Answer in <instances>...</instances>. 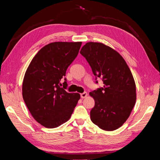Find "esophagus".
Wrapping results in <instances>:
<instances>
[{
    "mask_svg": "<svg viewBox=\"0 0 160 160\" xmlns=\"http://www.w3.org/2000/svg\"><path fill=\"white\" fill-rule=\"evenodd\" d=\"M80 96H81V98H82V99H83V98H85L88 96V94H87V92H84L82 93H81Z\"/></svg>",
    "mask_w": 160,
    "mask_h": 160,
    "instance_id": "obj_1",
    "label": "esophagus"
}]
</instances>
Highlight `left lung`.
Here are the masks:
<instances>
[{"mask_svg":"<svg viewBox=\"0 0 160 160\" xmlns=\"http://www.w3.org/2000/svg\"><path fill=\"white\" fill-rule=\"evenodd\" d=\"M80 53L104 84L102 88L89 93L95 100L91 120L102 130H116L127 120L136 102V86L131 71L120 54L103 43L87 42Z\"/></svg>","mask_w":160,"mask_h":160,"instance_id":"8db88e82","label":"left lung"}]
</instances>
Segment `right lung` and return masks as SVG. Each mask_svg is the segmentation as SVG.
<instances>
[{
	"instance_id": "1",
	"label": "right lung",
	"mask_w": 160,
	"mask_h": 160,
	"mask_svg": "<svg viewBox=\"0 0 160 160\" xmlns=\"http://www.w3.org/2000/svg\"><path fill=\"white\" fill-rule=\"evenodd\" d=\"M81 45L82 42H51L40 49L27 69L23 100L32 117L46 128H56L69 120L80 100L79 93L67 92L60 81Z\"/></svg>"
}]
</instances>
